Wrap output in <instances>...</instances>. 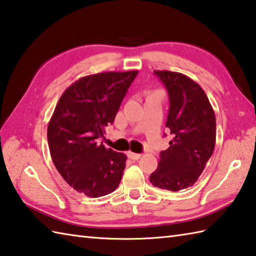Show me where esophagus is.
Masks as SVG:
<instances>
[{"label":"esophagus","mask_w":256,"mask_h":256,"mask_svg":"<svg viewBox=\"0 0 256 256\" xmlns=\"http://www.w3.org/2000/svg\"><path fill=\"white\" fill-rule=\"evenodd\" d=\"M127 155H128V158L132 159V160H138V159L142 158L140 154H134V152H129Z\"/></svg>","instance_id":"1"}]
</instances>
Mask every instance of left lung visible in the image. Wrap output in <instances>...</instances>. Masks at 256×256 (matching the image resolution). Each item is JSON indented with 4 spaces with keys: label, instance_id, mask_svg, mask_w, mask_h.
I'll use <instances>...</instances> for the list:
<instances>
[{
    "label": "left lung",
    "instance_id": "8db88e82",
    "mask_svg": "<svg viewBox=\"0 0 256 256\" xmlns=\"http://www.w3.org/2000/svg\"><path fill=\"white\" fill-rule=\"evenodd\" d=\"M170 97L166 127L172 139L160 152L157 170L149 180L172 192L192 187L203 172L216 142L213 107L202 86L180 72L155 71Z\"/></svg>",
    "mask_w": 256,
    "mask_h": 256
}]
</instances>
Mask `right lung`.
Here are the masks:
<instances>
[{
    "mask_svg": "<svg viewBox=\"0 0 256 256\" xmlns=\"http://www.w3.org/2000/svg\"><path fill=\"white\" fill-rule=\"evenodd\" d=\"M138 71L82 76L60 97L48 124L50 155L62 178L76 192L100 197L119 186L127 156L98 139L114 122Z\"/></svg>",
    "mask_w": 256,
    "mask_h": 256,
    "instance_id": "obj_1",
    "label": "right lung"
}]
</instances>
